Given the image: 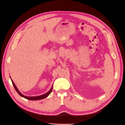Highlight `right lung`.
Returning <instances> with one entry per match:
<instances>
[{
  "label": "right lung",
  "instance_id": "obj_1",
  "mask_svg": "<svg viewBox=\"0 0 125 125\" xmlns=\"http://www.w3.org/2000/svg\"><path fill=\"white\" fill-rule=\"evenodd\" d=\"M10 79H11V81H12V84H13V86H14V88H15V90L16 91V92L18 93V94H19L20 96H21V97H23V98H25V99H27V100L34 101V100H41V99H44V98H46L47 97H48V96L49 95V94L51 93L52 91V89H53V85H52V87L51 88L50 90L49 91H48V92H47L46 93H45V94H43V95H40V96H38L27 97V96H24V95H23L22 94H21V93H20V91H19L18 90V89H17V88L16 87V85H15L14 83V82H13V81L12 80V79H11V77H10Z\"/></svg>",
  "mask_w": 125,
  "mask_h": 125
}]
</instances>
